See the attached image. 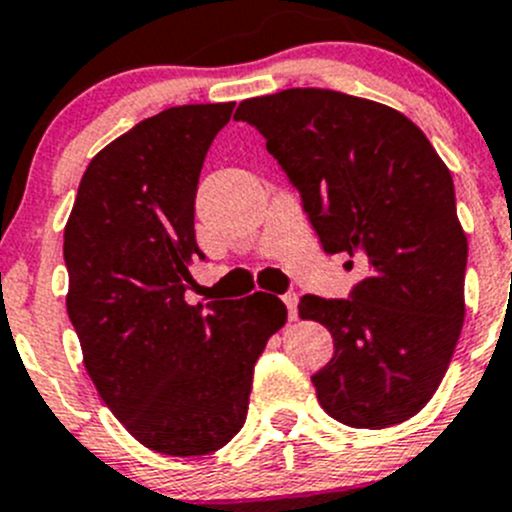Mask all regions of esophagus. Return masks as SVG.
<instances>
[{
  "label": "esophagus",
  "mask_w": 512,
  "mask_h": 512,
  "mask_svg": "<svg viewBox=\"0 0 512 512\" xmlns=\"http://www.w3.org/2000/svg\"><path fill=\"white\" fill-rule=\"evenodd\" d=\"M282 302H285L289 319H297V304H299V297H297V294H294V292L282 294Z\"/></svg>",
  "instance_id": "34e87169"
}]
</instances>
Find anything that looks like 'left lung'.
<instances>
[{
	"label": "left lung",
	"mask_w": 512,
	"mask_h": 512,
	"mask_svg": "<svg viewBox=\"0 0 512 512\" xmlns=\"http://www.w3.org/2000/svg\"><path fill=\"white\" fill-rule=\"evenodd\" d=\"M235 121L262 133L322 250L364 272L347 299H299V317L334 339V356L312 376L322 409L354 428L418 414L466 317L468 242L448 168L404 113L342 91L247 98Z\"/></svg>",
	"instance_id": "1"
}]
</instances>
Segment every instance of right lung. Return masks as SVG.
Instances as JSON below:
<instances>
[{"mask_svg":"<svg viewBox=\"0 0 512 512\" xmlns=\"http://www.w3.org/2000/svg\"><path fill=\"white\" fill-rule=\"evenodd\" d=\"M235 103L173 106L91 160L64 230L66 309L96 391L133 438L205 456L242 428L255 361L285 324L280 297L185 302L195 193Z\"/></svg>","mask_w":512,"mask_h":512,"instance_id":"obj_1","label":"right lung"}]
</instances>
